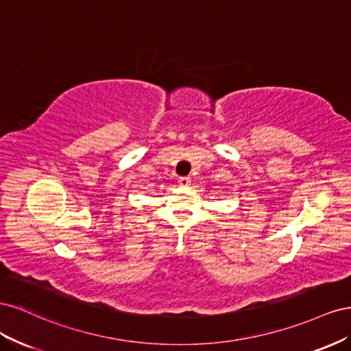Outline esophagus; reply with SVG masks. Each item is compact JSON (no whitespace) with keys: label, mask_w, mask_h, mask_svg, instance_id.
<instances>
[{"label":"esophagus","mask_w":351,"mask_h":351,"mask_svg":"<svg viewBox=\"0 0 351 351\" xmlns=\"http://www.w3.org/2000/svg\"><path fill=\"white\" fill-rule=\"evenodd\" d=\"M190 182H192V180H190V177H180V178H178V183L182 184V186H184V187L189 186Z\"/></svg>","instance_id":"obj_1"}]
</instances>
